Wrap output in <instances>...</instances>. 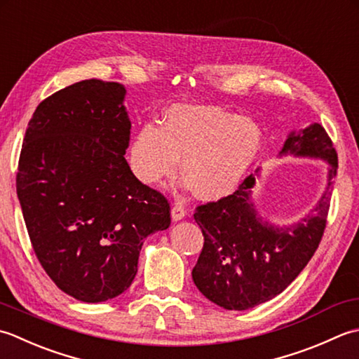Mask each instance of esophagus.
Instances as JSON below:
<instances>
[{
    "instance_id": "1",
    "label": "esophagus",
    "mask_w": 359,
    "mask_h": 359,
    "mask_svg": "<svg viewBox=\"0 0 359 359\" xmlns=\"http://www.w3.org/2000/svg\"><path fill=\"white\" fill-rule=\"evenodd\" d=\"M187 214V210L184 208V204L182 203H175L173 208H172V218L175 222H180L184 218V215Z\"/></svg>"
}]
</instances>
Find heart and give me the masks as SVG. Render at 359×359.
<instances>
[{"mask_svg":"<svg viewBox=\"0 0 359 359\" xmlns=\"http://www.w3.org/2000/svg\"><path fill=\"white\" fill-rule=\"evenodd\" d=\"M262 131L257 123L223 108L173 105L163 126L147 122L131 142L130 164L136 177L159 184L182 169L203 198L229 194L257 158Z\"/></svg>","mask_w":359,"mask_h":359,"instance_id":"obj_1","label":"heart"}]
</instances>
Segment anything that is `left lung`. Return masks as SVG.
<instances>
[{"label": "left lung", "instance_id": "8db88e82", "mask_svg": "<svg viewBox=\"0 0 359 359\" xmlns=\"http://www.w3.org/2000/svg\"><path fill=\"white\" fill-rule=\"evenodd\" d=\"M282 153L323 158L332 165L325 194L304 220L279 229L255 217L250 203L254 175L246 177L233 194L195 209L204 245L192 279L210 302L226 310H248L280 294L301 274L323 240L338 169L332 139L323 126L314 123L302 135L291 133Z\"/></svg>", "mask_w": 359, "mask_h": 359}]
</instances>
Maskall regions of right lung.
Segmentation results:
<instances>
[{
  "mask_svg": "<svg viewBox=\"0 0 359 359\" xmlns=\"http://www.w3.org/2000/svg\"><path fill=\"white\" fill-rule=\"evenodd\" d=\"M126 88L90 79L36 107L21 147L17 194L34 252L58 288L104 302L133 282L144 238L170 226V203L123 158Z\"/></svg>",
  "mask_w": 359,
  "mask_h": 359,
  "instance_id": "obj_1",
  "label": "right lung"
}]
</instances>
